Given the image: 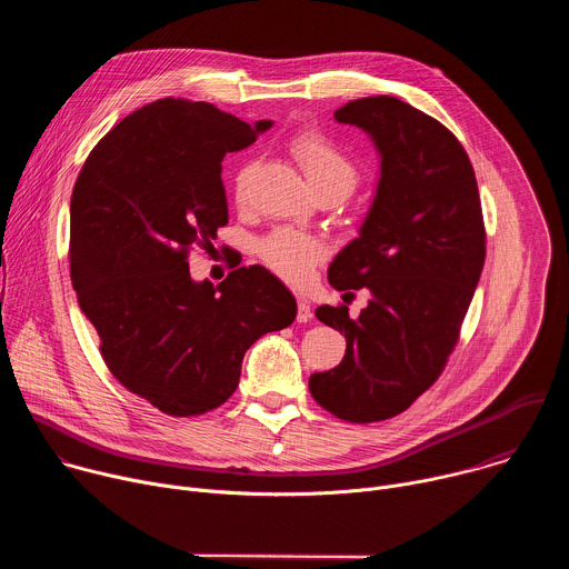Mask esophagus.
Wrapping results in <instances>:
<instances>
[{"label":"esophagus","instance_id":"34e87169","mask_svg":"<svg viewBox=\"0 0 569 569\" xmlns=\"http://www.w3.org/2000/svg\"><path fill=\"white\" fill-rule=\"evenodd\" d=\"M310 317H312V312H310L308 299H306V297H299V301H297V321L306 323V321H310Z\"/></svg>","mask_w":569,"mask_h":569}]
</instances>
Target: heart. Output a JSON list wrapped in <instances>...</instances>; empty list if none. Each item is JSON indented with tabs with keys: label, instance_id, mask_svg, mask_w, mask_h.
<instances>
[{
	"label": "heart",
	"instance_id": "obj_1",
	"mask_svg": "<svg viewBox=\"0 0 569 569\" xmlns=\"http://www.w3.org/2000/svg\"><path fill=\"white\" fill-rule=\"evenodd\" d=\"M292 152L297 154L299 164L315 191L323 189H340L347 196L353 191L358 182V171L353 161L327 137L317 132H301L292 139ZM252 164L240 167L233 178V193L238 202H246L250 180H252ZM261 259L288 281H303L310 274L312 263L323 254L321 240L295 231V229H277L261 242Z\"/></svg>",
	"mask_w": 569,
	"mask_h": 569
}]
</instances>
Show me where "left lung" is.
<instances>
[{
  "label": "left lung",
  "instance_id": "1",
  "mask_svg": "<svg viewBox=\"0 0 569 569\" xmlns=\"http://www.w3.org/2000/svg\"><path fill=\"white\" fill-rule=\"evenodd\" d=\"M336 121L360 128L378 152V182L358 238L329 268L336 290H369L358 317L319 306L345 333V360L308 380L312 398L351 423L385 421L439 378L483 268L475 171L457 137L393 97L358 99Z\"/></svg>",
  "mask_w": 569,
  "mask_h": 569
}]
</instances>
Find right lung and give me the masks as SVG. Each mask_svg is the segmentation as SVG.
<instances>
[{"label":"right lung","instance_id":"right-lung-1","mask_svg":"<svg viewBox=\"0 0 569 569\" xmlns=\"http://www.w3.org/2000/svg\"><path fill=\"white\" fill-rule=\"evenodd\" d=\"M272 121L204 101L159 99L119 121L71 193L69 270L114 378L171 417H196L238 387L246 351L295 321L292 292L263 266L220 286L196 281L187 252L229 220L227 152Z\"/></svg>","mask_w":569,"mask_h":569}]
</instances>
